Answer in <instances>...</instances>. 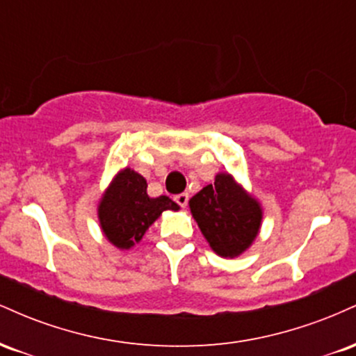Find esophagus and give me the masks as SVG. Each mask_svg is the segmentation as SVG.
Segmentation results:
<instances>
[{"label": "esophagus", "instance_id": "obj_1", "mask_svg": "<svg viewBox=\"0 0 356 356\" xmlns=\"http://www.w3.org/2000/svg\"><path fill=\"white\" fill-rule=\"evenodd\" d=\"M174 201L177 202L181 207H186L187 202H189V194H187V192H182V194H177V195H175V197H174Z\"/></svg>", "mask_w": 356, "mask_h": 356}]
</instances>
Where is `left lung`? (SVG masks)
<instances>
[{
  "mask_svg": "<svg viewBox=\"0 0 356 356\" xmlns=\"http://www.w3.org/2000/svg\"><path fill=\"white\" fill-rule=\"evenodd\" d=\"M199 229L212 251L236 257L251 246L259 232L263 211L229 174H218L214 184L204 187L189 201Z\"/></svg>",
  "mask_w": 356,
  "mask_h": 356,
  "instance_id": "1",
  "label": "left lung"
}]
</instances>
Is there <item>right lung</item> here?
Returning a JSON list of instances; mask_svg holds the SVG:
<instances>
[{"instance_id": "right-lung-1", "label": "right lung", "mask_w": 356, "mask_h": 356, "mask_svg": "<svg viewBox=\"0 0 356 356\" xmlns=\"http://www.w3.org/2000/svg\"><path fill=\"white\" fill-rule=\"evenodd\" d=\"M177 209V204L167 195L149 197L145 179L127 167L102 197L99 219L105 238L118 249H129L142 239L162 212Z\"/></svg>"}]
</instances>
